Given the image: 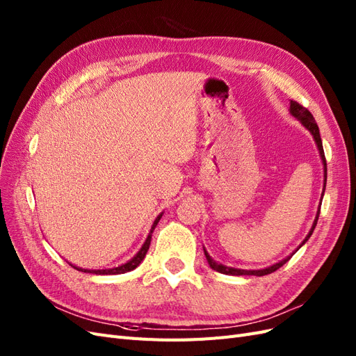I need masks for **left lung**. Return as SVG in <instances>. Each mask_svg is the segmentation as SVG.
Instances as JSON below:
<instances>
[{
    "label": "left lung",
    "mask_w": 356,
    "mask_h": 356,
    "mask_svg": "<svg viewBox=\"0 0 356 356\" xmlns=\"http://www.w3.org/2000/svg\"><path fill=\"white\" fill-rule=\"evenodd\" d=\"M289 114L293 115V117H296L297 120L303 124L307 131L310 132V135L314 136V139H315V143H316V147H318V149H319V156H321V160H322V165H324V188H322V195H321V202L319 203H322V197H324V193H325V184H327V161H325V154H324V148H322V141H321V135H319V127H318V124H316V122H315V118H314V115H312L305 106H301L298 102H296V101H289ZM319 211H321V207L318 208V211H316V217H315V221H314V224H312V229L309 230V233H307V236L305 238V241L301 242V245L297 248V250L291 254V255H288L286 258H284V260H281L279 263H275V264H272V266H268V267H266V268H260V270H243V268H236V267H229V266H224V264H220V263H217L213 260V258L208 254V251L204 250L203 248V252H204V257H207V260H208V264H209V267L211 268H213V270H217V272H220V273H222V275H230V276H243V275H254V276H264V275H268V273H273L275 270H277L279 267H282L291 257H293L301 246H303L307 241H309V238L312 236V233H314V230H315V227H316V222H318V218H319Z\"/></svg>",
    "instance_id": "8db88e82"
}]
</instances>
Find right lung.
<instances>
[{
  "label": "right lung",
  "mask_w": 356,
  "mask_h": 356,
  "mask_svg": "<svg viewBox=\"0 0 356 356\" xmlns=\"http://www.w3.org/2000/svg\"><path fill=\"white\" fill-rule=\"evenodd\" d=\"M161 215H163V212L157 215V218L154 220V222H153V225H152V229H149V233H148V236H147L145 242H144L143 246H141V250H139V251L136 252V255H135L134 258H131V260H129L127 263H124V264H122V266H118V267H113V268H96V270H90V268L77 267V266H74V264H71V263H70V264H71L74 268H77L79 272L93 273V275H122V273L134 270V268H136L139 264H141V261L145 258V254H147L148 248H149V242H152V233L154 232L157 222H159L160 218H161Z\"/></svg>",
  "instance_id": "1"
}]
</instances>
